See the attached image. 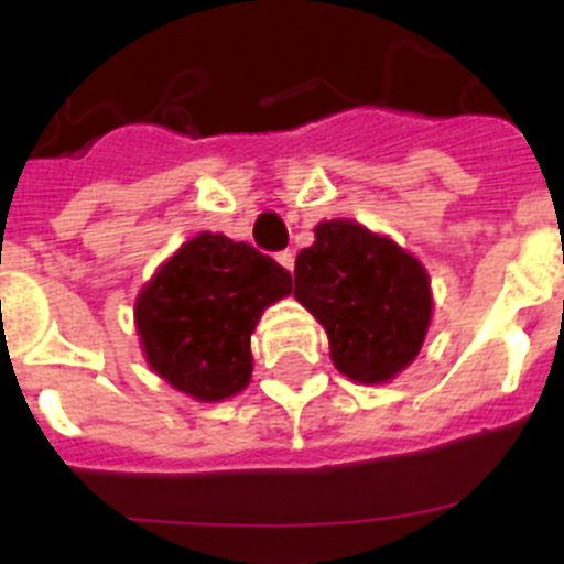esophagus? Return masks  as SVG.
Masks as SVG:
<instances>
[{
    "label": "esophagus",
    "mask_w": 564,
    "mask_h": 564,
    "mask_svg": "<svg viewBox=\"0 0 564 564\" xmlns=\"http://www.w3.org/2000/svg\"><path fill=\"white\" fill-rule=\"evenodd\" d=\"M276 262L285 268V271H293V262H296V259H293V251H279Z\"/></svg>",
    "instance_id": "34e87169"
}]
</instances>
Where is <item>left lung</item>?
Returning <instances> with one entry per match:
<instances>
[{"label":"left lung","mask_w":564,"mask_h":564,"mask_svg":"<svg viewBox=\"0 0 564 564\" xmlns=\"http://www.w3.org/2000/svg\"><path fill=\"white\" fill-rule=\"evenodd\" d=\"M293 296L330 338L336 370L358 383L395 378L430 330V273L390 237L352 220L316 226L293 268Z\"/></svg>","instance_id":"1"}]
</instances>
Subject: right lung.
<instances>
[{
  "label": "right lung",
  "instance_id": "1",
  "mask_svg": "<svg viewBox=\"0 0 564 564\" xmlns=\"http://www.w3.org/2000/svg\"><path fill=\"white\" fill-rule=\"evenodd\" d=\"M291 288V273L248 242L197 234L134 302L149 367L197 401L237 395L251 381L253 327Z\"/></svg>",
  "mask_w": 564,
  "mask_h": 564
}]
</instances>
